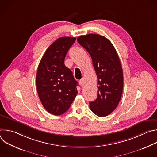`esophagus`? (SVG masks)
Masks as SVG:
<instances>
[{"label":"esophagus","mask_w":157,"mask_h":157,"mask_svg":"<svg viewBox=\"0 0 157 157\" xmlns=\"http://www.w3.org/2000/svg\"><path fill=\"white\" fill-rule=\"evenodd\" d=\"M79 84L81 85V86H83L84 85V79L82 78L81 79L79 80Z\"/></svg>","instance_id":"obj_1"}]
</instances>
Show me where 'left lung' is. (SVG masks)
<instances>
[{
  "label": "left lung",
  "instance_id": "obj_1",
  "mask_svg": "<svg viewBox=\"0 0 157 157\" xmlns=\"http://www.w3.org/2000/svg\"><path fill=\"white\" fill-rule=\"evenodd\" d=\"M77 40L90 55L98 77V96L89 108L99 117L110 114L118 105L123 90V71L111 42L98 34L79 36Z\"/></svg>",
  "mask_w": 157,
  "mask_h": 157
}]
</instances>
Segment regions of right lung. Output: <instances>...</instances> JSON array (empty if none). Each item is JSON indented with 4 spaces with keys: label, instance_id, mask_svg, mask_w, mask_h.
<instances>
[{
    "label": "right lung",
    "instance_id": "1",
    "mask_svg": "<svg viewBox=\"0 0 157 157\" xmlns=\"http://www.w3.org/2000/svg\"><path fill=\"white\" fill-rule=\"evenodd\" d=\"M76 39L64 36L55 40L38 66L36 84L39 98L44 109L55 116L66 113L78 94V82L64 64L67 52Z\"/></svg>",
    "mask_w": 157,
    "mask_h": 157
}]
</instances>
